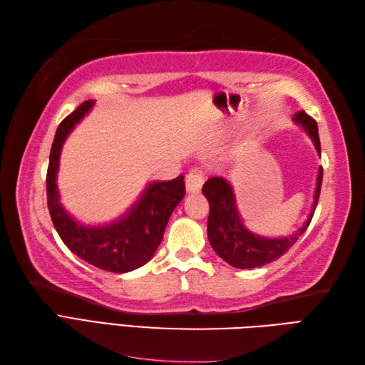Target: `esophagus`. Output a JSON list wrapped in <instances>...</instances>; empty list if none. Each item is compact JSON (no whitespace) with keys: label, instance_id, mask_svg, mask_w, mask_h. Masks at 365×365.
<instances>
[{"label":"esophagus","instance_id":"1","mask_svg":"<svg viewBox=\"0 0 365 365\" xmlns=\"http://www.w3.org/2000/svg\"><path fill=\"white\" fill-rule=\"evenodd\" d=\"M204 182V175L198 168H192L189 173L185 175V190L189 193H197L201 190Z\"/></svg>","mask_w":365,"mask_h":365}]
</instances>
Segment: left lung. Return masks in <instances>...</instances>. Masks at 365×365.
Returning <instances> with one entry per match:
<instances>
[{"label":"left lung","instance_id":"left-lung-1","mask_svg":"<svg viewBox=\"0 0 365 365\" xmlns=\"http://www.w3.org/2000/svg\"><path fill=\"white\" fill-rule=\"evenodd\" d=\"M292 119H294L297 125H302V128L308 133L309 138L314 142L317 153L321 155V140H319L316 120L305 111H297ZM322 172L324 170L321 167L317 173L313 209H311L305 225L296 234L283 238H266L247 230L238 213L232 185L225 178H209L202 185V193L207 198L210 206L207 220V237L213 251L226 263L240 269L259 268V266L277 260L279 257L285 254L297 242L299 237L305 232V229L311 223V218H313V213L319 201V195H321Z\"/></svg>","mask_w":365,"mask_h":365}]
</instances>
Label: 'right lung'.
<instances>
[{"mask_svg": "<svg viewBox=\"0 0 365 365\" xmlns=\"http://www.w3.org/2000/svg\"><path fill=\"white\" fill-rule=\"evenodd\" d=\"M86 101L61 120L52 142L46 175V193L51 220L63 242L80 259L110 272L138 269L152 259L172 212L185 195L184 176L170 181H153L131 209L110 225L85 226L78 223L60 204L57 172L61 147L77 123L93 108Z\"/></svg>", "mask_w": 365, "mask_h": 365, "instance_id": "1", "label": "right lung"}]
</instances>
